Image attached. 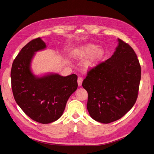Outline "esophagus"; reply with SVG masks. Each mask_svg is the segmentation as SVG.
<instances>
[{"label":"esophagus","mask_w":154,"mask_h":154,"mask_svg":"<svg viewBox=\"0 0 154 154\" xmlns=\"http://www.w3.org/2000/svg\"><path fill=\"white\" fill-rule=\"evenodd\" d=\"M83 82V78L81 77H79L77 79V83H78V85L80 87L82 85V83Z\"/></svg>","instance_id":"1"}]
</instances>
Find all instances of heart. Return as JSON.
I'll list each match as a JSON object with an SVG mask.
<instances>
[{"label":"heart","instance_id":"obj_1","mask_svg":"<svg viewBox=\"0 0 154 154\" xmlns=\"http://www.w3.org/2000/svg\"><path fill=\"white\" fill-rule=\"evenodd\" d=\"M73 57L77 60H83L90 57L83 64L84 69L90 70L100 64L105 56L103 48L93 44H88L77 47L73 51Z\"/></svg>","mask_w":154,"mask_h":154}]
</instances>
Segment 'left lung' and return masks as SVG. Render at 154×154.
<instances>
[{
    "label": "left lung",
    "instance_id": "obj_1",
    "mask_svg": "<svg viewBox=\"0 0 154 154\" xmlns=\"http://www.w3.org/2000/svg\"><path fill=\"white\" fill-rule=\"evenodd\" d=\"M112 57L90 69L82 87L88 92L87 109L94 120L109 123L122 118L135 104L141 69L133 49L118 38Z\"/></svg>",
    "mask_w": 154,
    "mask_h": 154
}]
</instances>
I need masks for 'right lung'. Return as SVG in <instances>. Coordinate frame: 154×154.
<instances>
[{
    "label": "right lung",
    "instance_id": "1",
    "mask_svg": "<svg viewBox=\"0 0 154 154\" xmlns=\"http://www.w3.org/2000/svg\"><path fill=\"white\" fill-rule=\"evenodd\" d=\"M45 48L40 37L30 41L14 60L10 74L17 103L27 116L43 124L61 117L69 97L78 87L75 74H50L40 77L33 74L31 64L34 53Z\"/></svg>",
    "mask_w": 154,
    "mask_h": 154
}]
</instances>
